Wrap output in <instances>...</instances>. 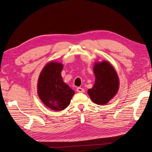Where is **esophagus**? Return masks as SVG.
<instances>
[{"mask_svg": "<svg viewBox=\"0 0 152 152\" xmlns=\"http://www.w3.org/2000/svg\"><path fill=\"white\" fill-rule=\"evenodd\" d=\"M76 90L78 93H84V89L81 88V87H77Z\"/></svg>", "mask_w": 152, "mask_h": 152, "instance_id": "34e87169", "label": "esophagus"}]
</instances>
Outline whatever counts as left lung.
Masks as SVG:
<instances>
[{"label":"left lung","instance_id":"obj_1","mask_svg":"<svg viewBox=\"0 0 152 152\" xmlns=\"http://www.w3.org/2000/svg\"><path fill=\"white\" fill-rule=\"evenodd\" d=\"M94 84L87 93L91 100L99 105L107 104L119 89L118 77L111 63L108 61H96L93 66Z\"/></svg>","mask_w":152,"mask_h":152}]
</instances>
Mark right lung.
Returning <instances> with one entry per match:
<instances>
[{"mask_svg": "<svg viewBox=\"0 0 152 152\" xmlns=\"http://www.w3.org/2000/svg\"><path fill=\"white\" fill-rule=\"evenodd\" d=\"M63 65L50 61L41 71L37 82V94L48 108L61 111L70 104L75 92L63 82L61 73Z\"/></svg>", "mask_w": 152, "mask_h": 152, "instance_id": "right-lung-1", "label": "right lung"}]
</instances>
